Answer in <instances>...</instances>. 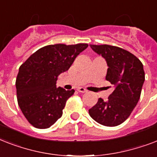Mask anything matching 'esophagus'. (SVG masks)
Returning a JSON list of instances; mask_svg holds the SVG:
<instances>
[{
	"instance_id": "obj_1",
	"label": "esophagus",
	"mask_w": 157,
	"mask_h": 157,
	"mask_svg": "<svg viewBox=\"0 0 157 157\" xmlns=\"http://www.w3.org/2000/svg\"><path fill=\"white\" fill-rule=\"evenodd\" d=\"M76 90L78 91V92H81V93H86L87 92V90L85 88H83V87H79V88L76 89Z\"/></svg>"
}]
</instances>
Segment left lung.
<instances>
[{
    "label": "left lung",
    "mask_w": 157,
    "mask_h": 157,
    "mask_svg": "<svg viewBox=\"0 0 157 157\" xmlns=\"http://www.w3.org/2000/svg\"><path fill=\"white\" fill-rule=\"evenodd\" d=\"M92 50L106 59V80L115 90L107 101L98 98L89 110L95 121L105 126H117L130 116L139 100L145 81L144 66L135 55L122 48L110 45H90Z\"/></svg>",
    "instance_id": "obj_1"
}]
</instances>
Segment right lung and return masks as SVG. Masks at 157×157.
Listing matches in <instances>:
<instances>
[{
    "label": "right lung",
    "instance_id": "right-lung-1",
    "mask_svg": "<svg viewBox=\"0 0 157 157\" xmlns=\"http://www.w3.org/2000/svg\"><path fill=\"white\" fill-rule=\"evenodd\" d=\"M88 44H56L40 48L19 67L16 78L17 100L32 125L46 129L63 115L67 100L75 90L56 87L59 75L67 71Z\"/></svg>",
    "mask_w": 157,
    "mask_h": 157
}]
</instances>
